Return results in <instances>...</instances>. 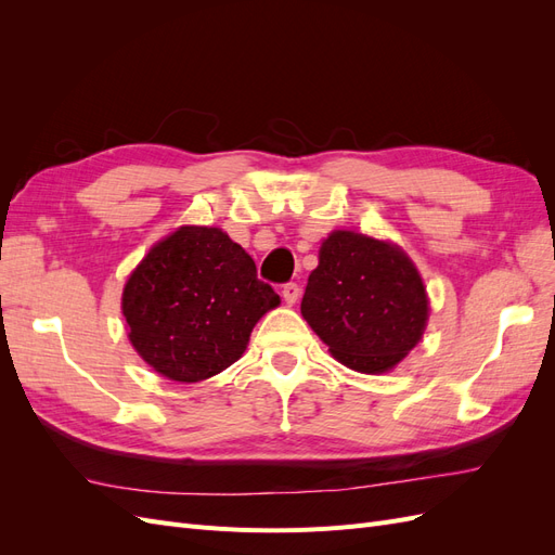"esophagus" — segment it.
Returning a JSON list of instances; mask_svg holds the SVG:
<instances>
[{
	"label": "esophagus",
	"mask_w": 555,
	"mask_h": 555,
	"mask_svg": "<svg viewBox=\"0 0 555 555\" xmlns=\"http://www.w3.org/2000/svg\"><path fill=\"white\" fill-rule=\"evenodd\" d=\"M298 296H300V287H298L296 282H287V284H284V287H282V298H284V304H287V306H294L296 300H298Z\"/></svg>",
	"instance_id": "obj_1"
}]
</instances>
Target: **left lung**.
Segmentation results:
<instances>
[{
    "label": "left lung",
    "instance_id": "1",
    "mask_svg": "<svg viewBox=\"0 0 555 555\" xmlns=\"http://www.w3.org/2000/svg\"><path fill=\"white\" fill-rule=\"evenodd\" d=\"M300 314L351 371H391L422 340L428 296L398 245L354 231H333L319 249Z\"/></svg>",
    "mask_w": 555,
    "mask_h": 555
}]
</instances>
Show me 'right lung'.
I'll return each instance as SVG.
<instances>
[{
    "instance_id": "obj_1",
    "label": "right lung",
    "mask_w": 555,
    "mask_h": 555,
    "mask_svg": "<svg viewBox=\"0 0 555 555\" xmlns=\"http://www.w3.org/2000/svg\"><path fill=\"white\" fill-rule=\"evenodd\" d=\"M280 306L247 251L217 227H180L125 284L122 314L139 357L173 382L236 363L259 319Z\"/></svg>"
}]
</instances>
